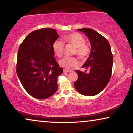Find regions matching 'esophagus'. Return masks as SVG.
I'll use <instances>...</instances> for the list:
<instances>
[{"label":"esophagus","mask_w":133,"mask_h":133,"mask_svg":"<svg viewBox=\"0 0 133 133\" xmlns=\"http://www.w3.org/2000/svg\"><path fill=\"white\" fill-rule=\"evenodd\" d=\"M63 72H64V73H69V72H72V70H66V69H64V70H63Z\"/></svg>","instance_id":"esophagus-1"}]
</instances>
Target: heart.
Returning a JSON list of instances; mask_svg holds the SVG:
<instances>
[{"label":"heart","instance_id":"1","mask_svg":"<svg viewBox=\"0 0 133 133\" xmlns=\"http://www.w3.org/2000/svg\"><path fill=\"white\" fill-rule=\"evenodd\" d=\"M65 43L72 45L75 48L73 54H76L82 60H85L90 55L91 48L85 43L84 37L79 33H73L67 35L63 37ZM60 40L55 41L52 44V49L55 54L58 57H61L64 51V43ZM61 67L67 70H70L73 67L78 66L79 62L78 59L74 57H65L59 61Z\"/></svg>","mask_w":133,"mask_h":133}]
</instances>
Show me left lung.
I'll return each instance as SVG.
<instances>
[{
	"label": "left lung",
	"instance_id": "1",
	"mask_svg": "<svg viewBox=\"0 0 133 133\" xmlns=\"http://www.w3.org/2000/svg\"><path fill=\"white\" fill-rule=\"evenodd\" d=\"M78 30L88 37L91 50L88 58L82 66L86 69H90V73L76 70L78 79L74 83L75 88L81 94L94 96L102 91L109 82L112 75L113 55L109 43L102 35L88 28Z\"/></svg>",
	"mask_w": 133,
	"mask_h": 133
}]
</instances>
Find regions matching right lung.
Masks as SVG:
<instances>
[{
  "mask_svg": "<svg viewBox=\"0 0 133 133\" xmlns=\"http://www.w3.org/2000/svg\"><path fill=\"white\" fill-rule=\"evenodd\" d=\"M55 29L31 32L19 45L16 70L24 88L33 97L45 99L57 90L63 69L55 60L52 44L58 38Z\"/></svg>",
  "mask_w": 133,
  "mask_h": 133,
  "instance_id": "obj_1",
  "label": "right lung"
}]
</instances>
